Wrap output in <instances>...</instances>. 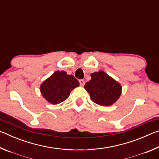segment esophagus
<instances>
[{
	"label": "esophagus",
	"instance_id": "obj_1",
	"mask_svg": "<svg viewBox=\"0 0 159 159\" xmlns=\"http://www.w3.org/2000/svg\"><path fill=\"white\" fill-rule=\"evenodd\" d=\"M79 83H80V85L81 86H83L85 85V81H84V80H83V79L79 80Z\"/></svg>",
	"mask_w": 159,
	"mask_h": 159
}]
</instances>
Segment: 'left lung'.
Here are the masks:
<instances>
[{
  "instance_id": "obj_1",
  "label": "left lung",
  "mask_w": 159,
  "mask_h": 159,
  "mask_svg": "<svg viewBox=\"0 0 159 159\" xmlns=\"http://www.w3.org/2000/svg\"><path fill=\"white\" fill-rule=\"evenodd\" d=\"M90 76L91 80L85 83L84 88L90 94L91 100L104 107L114 104L121 95L120 83L102 71L94 72Z\"/></svg>"
}]
</instances>
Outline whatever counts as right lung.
I'll return each mask as SVG.
<instances>
[{"label": "right lung", "mask_w": 159, "mask_h": 159, "mask_svg": "<svg viewBox=\"0 0 159 159\" xmlns=\"http://www.w3.org/2000/svg\"><path fill=\"white\" fill-rule=\"evenodd\" d=\"M79 85L73 75H68L64 71H56L42 83L40 90L49 103L57 104L66 100L71 90Z\"/></svg>", "instance_id": "obj_1"}]
</instances>
